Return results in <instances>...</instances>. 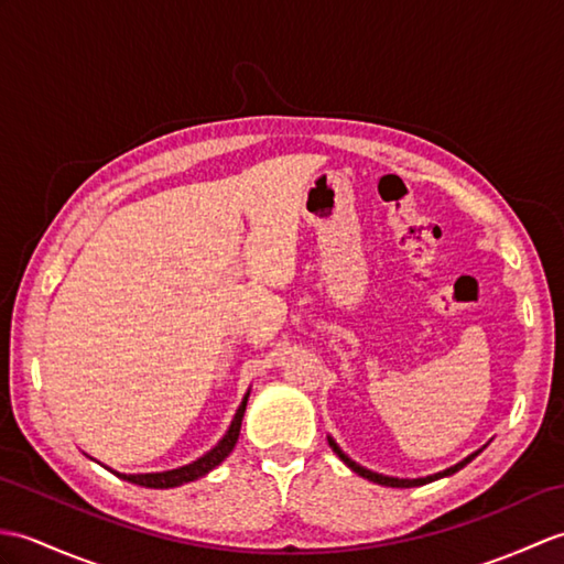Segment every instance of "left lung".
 <instances>
[{
    "instance_id": "obj_1",
    "label": "left lung",
    "mask_w": 564,
    "mask_h": 564,
    "mask_svg": "<svg viewBox=\"0 0 564 564\" xmlns=\"http://www.w3.org/2000/svg\"><path fill=\"white\" fill-rule=\"evenodd\" d=\"M329 447L338 454V459H341L350 470H356L358 476H362V478H368V480H372V482H377V486H387V488H415V486H425V482H432V480H437V478H444V476H452V474H456V470H462L470 459H476L478 456V452H474V454H468L464 462H459L456 466H452V468H447V470H440V474H435V476H425V478H391V476H382V474H375V470H370V468H365V466H360V464H356L350 459V456H346L344 452H341V447H338V444L329 437Z\"/></svg>"
}]
</instances>
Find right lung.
Here are the masks:
<instances>
[{
    "label": "right lung",
    "mask_w": 564,
    "mask_h": 564,
    "mask_svg": "<svg viewBox=\"0 0 564 564\" xmlns=\"http://www.w3.org/2000/svg\"><path fill=\"white\" fill-rule=\"evenodd\" d=\"M247 399H250V391H247L242 403L238 405V411H235V417L232 423L228 427L226 435H223V440L216 444L214 449H208L204 456H199V459L187 464V466H180V468H173V470H161V474H120V470H112V474L117 478H122L127 482H134V486H143V488H177V486H185V482H192L196 478L206 476L208 470H214L226 456L235 449V444H238V437H240V425H242V417H245V409H247Z\"/></svg>",
    "instance_id": "right-lung-1"
}]
</instances>
